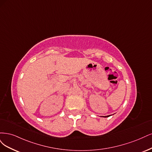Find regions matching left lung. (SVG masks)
I'll return each instance as SVG.
<instances>
[{
  "label": "left lung",
  "instance_id": "obj_1",
  "mask_svg": "<svg viewBox=\"0 0 152 152\" xmlns=\"http://www.w3.org/2000/svg\"><path fill=\"white\" fill-rule=\"evenodd\" d=\"M109 116H110V115H107V116H105V117H109Z\"/></svg>",
  "mask_w": 152,
  "mask_h": 152
}]
</instances>
